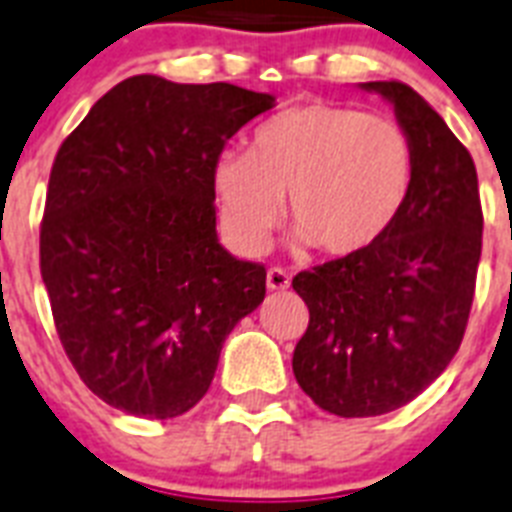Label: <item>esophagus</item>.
<instances>
[{
  "label": "esophagus",
  "mask_w": 512,
  "mask_h": 512,
  "mask_svg": "<svg viewBox=\"0 0 512 512\" xmlns=\"http://www.w3.org/2000/svg\"><path fill=\"white\" fill-rule=\"evenodd\" d=\"M265 284H268L270 292H286L289 284H292V276L284 268H270L268 276H265Z\"/></svg>",
  "instance_id": "1"
}]
</instances>
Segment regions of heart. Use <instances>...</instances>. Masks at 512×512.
I'll list each match as a JSON object with an SVG mask.
<instances>
[{
  "label": "heart",
  "instance_id": "1",
  "mask_svg": "<svg viewBox=\"0 0 512 512\" xmlns=\"http://www.w3.org/2000/svg\"><path fill=\"white\" fill-rule=\"evenodd\" d=\"M413 170V144L397 120L305 102L263 120L247 152H220L213 189L223 231L247 255L265 247L284 199L302 242L347 260L392 228Z\"/></svg>",
  "mask_w": 512,
  "mask_h": 512
}]
</instances>
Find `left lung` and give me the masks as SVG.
Here are the masks:
<instances>
[{"instance_id":"8db88e82","label":"left lung","mask_w":512,"mask_h":512,"mask_svg":"<svg viewBox=\"0 0 512 512\" xmlns=\"http://www.w3.org/2000/svg\"><path fill=\"white\" fill-rule=\"evenodd\" d=\"M394 107L413 144V186L371 249L292 281L310 323L297 384L326 413L371 418L407 405L463 342L481 257L479 178L442 115L400 81L363 83Z\"/></svg>"}]
</instances>
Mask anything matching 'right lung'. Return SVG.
Here are the masks:
<instances>
[{"label":"right lung","mask_w":512,"mask_h":512,"mask_svg":"<svg viewBox=\"0 0 512 512\" xmlns=\"http://www.w3.org/2000/svg\"><path fill=\"white\" fill-rule=\"evenodd\" d=\"M276 105L234 83L134 76L62 141L41 220V278L81 381L139 418H176L213 384L265 268L215 231L213 162Z\"/></svg>","instance_id":"add662e5"}]
</instances>
